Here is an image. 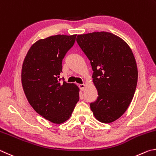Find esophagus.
<instances>
[{
	"mask_svg": "<svg viewBox=\"0 0 156 156\" xmlns=\"http://www.w3.org/2000/svg\"><path fill=\"white\" fill-rule=\"evenodd\" d=\"M79 87H80V88L81 89V90H83L84 88H85V84H79Z\"/></svg>",
	"mask_w": 156,
	"mask_h": 156,
	"instance_id": "esophagus-1",
	"label": "esophagus"
}]
</instances>
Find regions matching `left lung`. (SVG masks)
Masks as SVG:
<instances>
[{"instance_id": "obj_1", "label": "left lung", "mask_w": 156, "mask_h": 156, "mask_svg": "<svg viewBox=\"0 0 156 156\" xmlns=\"http://www.w3.org/2000/svg\"><path fill=\"white\" fill-rule=\"evenodd\" d=\"M76 42L90 62L97 99L90 103L98 121L110 123L129 107L137 86L138 69L132 49L109 32L78 35Z\"/></svg>"}]
</instances>
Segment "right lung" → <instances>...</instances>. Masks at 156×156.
Instances as JSON below:
<instances>
[{"instance_id":"1","label":"right lung","mask_w":156,"mask_h":156,"mask_svg":"<svg viewBox=\"0 0 156 156\" xmlns=\"http://www.w3.org/2000/svg\"><path fill=\"white\" fill-rule=\"evenodd\" d=\"M76 36L57 35L39 40L23 62L21 80L27 99L37 114L53 123L67 121L80 99L78 87L59 77L62 60Z\"/></svg>"}]
</instances>
